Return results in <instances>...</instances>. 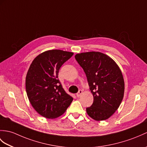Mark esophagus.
I'll return each mask as SVG.
<instances>
[{
	"instance_id": "obj_1",
	"label": "esophagus",
	"mask_w": 147,
	"mask_h": 147,
	"mask_svg": "<svg viewBox=\"0 0 147 147\" xmlns=\"http://www.w3.org/2000/svg\"><path fill=\"white\" fill-rule=\"evenodd\" d=\"M83 94V91H82L81 90H80L79 91H78V93L76 94V96L77 97H80L81 96V95Z\"/></svg>"
}]
</instances>
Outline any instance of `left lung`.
Returning a JSON list of instances; mask_svg holds the SVG:
<instances>
[{"instance_id": "1", "label": "left lung", "mask_w": 147, "mask_h": 147, "mask_svg": "<svg viewBox=\"0 0 147 147\" xmlns=\"http://www.w3.org/2000/svg\"><path fill=\"white\" fill-rule=\"evenodd\" d=\"M75 59L83 68L93 95V103L86 108L90 117L103 121L118 110L124 96L125 83L120 67L110 57L100 52L77 54Z\"/></svg>"}]
</instances>
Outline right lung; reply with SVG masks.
Segmentation results:
<instances>
[{
	"label": "right lung",
	"mask_w": 147,
	"mask_h": 147,
	"mask_svg": "<svg viewBox=\"0 0 147 147\" xmlns=\"http://www.w3.org/2000/svg\"><path fill=\"white\" fill-rule=\"evenodd\" d=\"M73 54L57 49L46 51L32 61L27 71V97L34 110L46 118L62 115L73 100L58 80L60 67Z\"/></svg>",
	"instance_id": "right-lung-1"
}]
</instances>
